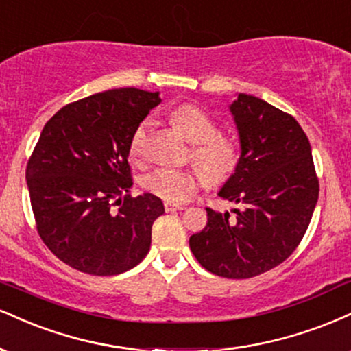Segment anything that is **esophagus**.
Here are the masks:
<instances>
[{
	"label": "esophagus",
	"mask_w": 351,
	"mask_h": 351,
	"mask_svg": "<svg viewBox=\"0 0 351 351\" xmlns=\"http://www.w3.org/2000/svg\"><path fill=\"white\" fill-rule=\"evenodd\" d=\"M164 208H166L167 213L171 212H177V210H182V207L177 204H171V202H164Z\"/></svg>",
	"instance_id": "esophagus-1"
}]
</instances>
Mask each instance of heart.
Returning a JSON list of instances; mask_svg holds the SVG:
<instances>
[{
  "instance_id": "heart-1",
  "label": "heart",
  "mask_w": 351,
  "mask_h": 351,
  "mask_svg": "<svg viewBox=\"0 0 351 351\" xmlns=\"http://www.w3.org/2000/svg\"><path fill=\"white\" fill-rule=\"evenodd\" d=\"M172 125L192 143L191 156L193 162L212 179H223L233 171L238 162V147L230 136L217 133V125L212 118L192 103L177 105L169 113ZM149 123L141 121L134 128L130 138L128 152L134 162H141L144 158ZM202 176L195 169L158 167L147 172L141 179L144 191L159 199L180 204L189 200L199 191Z\"/></svg>"
}]
</instances>
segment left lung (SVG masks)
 Returning <instances> with one entry per match:
<instances>
[{
  "label": "left lung",
  "instance_id": "obj_1",
  "mask_svg": "<svg viewBox=\"0 0 351 351\" xmlns=\"http://www.w3.org/2000/svg\"><path fill=\"white\" fill-rule=\"evenodd\" d=\"M241 154L218 191L240 208H207V225L192 234L193 256L210 273L246 279L281 265L307 232L319 199L311 143L291 114L238 93L230 105Z\"/></svg>",
  "mask_w": 351,
  "mask_h": 351
}]
</instances>
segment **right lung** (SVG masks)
Segmentation results:
<instances>
[{
  "instance_id": "1",
  "label": "right lung",
  "mask_w": 351,
  "mask_h": 351,
  "mask_svg": "<svg viewBox=\"0 0 351 351\" xmlns=\"http://www.w3.org/2000/svg\"><path fill=\"white\" fill-rule=\"evenodd\" d=\"M159 103V92L113 88L69 103L45 123L27 162L29 197L39 237L73 269L121 274L149 251L164 205L152 193L130 195L128 146Z\"/></svg>"
}]
</instances>
